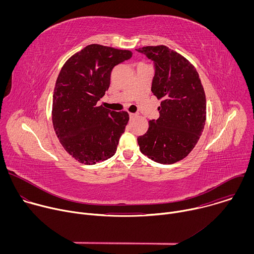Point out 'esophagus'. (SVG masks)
Returning <instances> with one entry per match:
<instances>
[{
  "instance_id": "1",
  "label": "esophagus",
  "mask_w": 254,
  "mask_h": 254,
  "mask_svg": "<svg viewBox=\"0 0 254 254\" xmlns=\"http://www.w3.org/2000/svg\"><path fill=\"white\" fill-rule=\"evenodd\" d=\"M134 117H135L134 114H129V118H130V119H133Z\"/></svg>"
}]
</instances>
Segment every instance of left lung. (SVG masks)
<instances>
[{"label":"left lung","mask_w":254,"mask_h":254,"mask_svg":"<svg viewBox=\"0 0 254 254\" xmlns=\"http://www.w3.org/2000/svg\"><path fill=\"white\" fill-rule=\"evenodd\" d=\"M155 63L152 92L162 99L160 118L149 122L137 137L139 151L149 159L171 165L195 148L206 122V96L196 68L167 46L136 49Z\"/></svg>","instance_id":"1"}]
</instances>
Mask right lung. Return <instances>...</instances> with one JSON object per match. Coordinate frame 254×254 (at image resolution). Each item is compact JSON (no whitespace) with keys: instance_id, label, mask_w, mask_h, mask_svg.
<instances>
[{"instance_id":"1","label":"right lung","mask_w":254,"mask_h":254,"mask_svg":"<svg viewBox=\"0 0 254 254\" xmlns=\"http://www.w3.org/2000/svg\"><path fill=\"white\" fill-rule=\"evenodd\" d=\"M131 55L129 50L90 44L60 70L53 93V127L64 150L84 165L103 162L117 152L128 114L96 103L110 87L114 67Z\"/></svg>"}]
</instances>
